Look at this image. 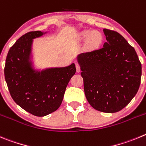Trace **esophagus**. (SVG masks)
<instances>
[{
    "label": "esophagus",
    "mask_w": 146,
    "mask_h": 146,
    "mask_svg": "<svg viewBox=\"0 0 146 146\" xmlns=\"http://www.w3.org/2000/svg\"><path fill=\"white\" fill-rule=\"evenodd\" d=\"M76 71L78 72V73H79V72H80V65H79V63L76 62Z\"/></svg>",
    "instance_id": "obj_1"
}]
</instances>
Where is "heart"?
<instances>
[{"label": "heart", "instance_id": "b5f03b06", "mask_svg": "<svg viewBox=\"0 0 146 146\" xmlns=\"http://www.w3.org/2000/svg\"><path fill=\"white\" fill-rule=\"evenodd\" d=\"M79 38L81 40H87L88 43L91 46L99 45L102 40V35L95 31H84L80 33Z\"/></svg>", "mask_w": 146, "mask_h": 146}]
</instances>
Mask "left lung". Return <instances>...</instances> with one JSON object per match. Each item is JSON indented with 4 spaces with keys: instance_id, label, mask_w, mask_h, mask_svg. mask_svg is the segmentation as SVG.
I'll return each instance as SVG.
<instances>
[{
    "instance_id": "8db88e82",
    "label": "left lung",
    "mask_w": 146,
    "mask_h": 146,
    "mask_svg": "<svg viewBox=\"0 0 146 146\" xmlns=\"http://www.w3.org/2000/svg\"><path fill=\"white\" fill-rule=\"evenodd\" d=\"M107 41L102 48L77 57L86 98L92 108L115 113L137 94L141 63L135 48L115 31L103 30Z\"/></svg>"
}]
</instances>
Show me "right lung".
<instances>
[{
  "label": "right lung",
  "instance_id": "1",
  "mask_svg": "<svg viewBox=\"0 0 146 146\" xmlns=\"http://www.w3.org/2000/svg\"><path fill=\"white\" fill-rule=\"evenodd\" d=\"M44 33L31 31L21 36L8 52L5 79L14 102L30 113L44 116L59 108L65 89L76 71L74 63L38 71L31 61L33 39Z\"/></svg>",
  "mask_w": 146,
  "mask_h": 146
}]
</instances>
